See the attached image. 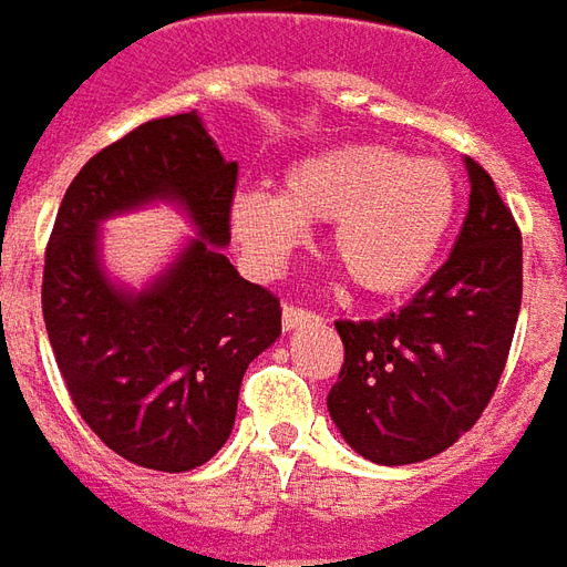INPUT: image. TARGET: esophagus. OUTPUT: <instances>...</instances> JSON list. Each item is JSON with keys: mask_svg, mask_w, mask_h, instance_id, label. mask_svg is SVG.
I'll return each mask as SVG.
<instances>
[{"mask_svg": "<svg viewBox=\"0 0 567 567\" xmlns=\"http://www.w3.org/2000/svg\"><path fill=\"white\" fill-rule=\"evenodd\" d=\"M280 320H284V329H296L302 327V323H315V320H320V315H315V311H308V308H302V305H284V315H280Z\"/></svg>", "mask_w": 567, "mask_h": 567, "instance_id": "1", "label": "esophagus"}]
</instances>
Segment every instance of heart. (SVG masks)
Listing matches in <instances>:
<instances>
[{
    "label": "heart",
    "instance_id": "obj_1",
    "mask_svg": "<svg viewBox=\"0 0 567 567\" xmlns=\"http://www.w3.org/2000/svg\"><path fill=\"white\" fill-rule=\"evenodd\" d=\"M457 179L436 158L381 143H344L287 167L280 195L240 192L231 231L259 268H280L305 226L329 227V252L367 296H403L440 259L457 216Z\"/></svg>",
    "mask_w": 567,
    "mask_h": 567
}]
</instances>
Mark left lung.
Masks as SVG:
<instances>
[{
  "mask_svg": "<svg viewBox=\"0 0 567 567\" xmlns=\"http://www.w3.org/2000/svg\"><path fill=\"white\" fill-rule=\"evenodd\" d=\"M467 174V219L412 302L379 320H336L344 363L329 415L375 464L427 461L461 440L507 367L522 305V231L473 158Z\"/></svg>",
  "mask_w": 567,
  "mask_h": 567,
  "instance_id": "8db88e82",
  "label": "left lung"
}]
</instances>
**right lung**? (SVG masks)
I'll return each instance as SVG.
<instances>
[{"mask_svg":"<svg viewBox=\"0 0 567 567\" xmlns=\"http://www.w3.org/2000/svg\"><path fill=\"white\" fill-rule=\"evenodd\" d=\"M238 162L195 112L152 118L100 148L60 200L45 247L42 315L72 405L115 455L183 473L235 427L244 372L280 336V299L223 256ZM152 197L187 204L202 238L140 297L96 265V223Z\"/></svg>","mask_w":567,"mask_h":567,"instance_id":"add662e5","label":"right lung"}]
</instances>
